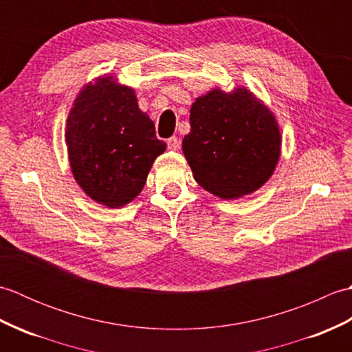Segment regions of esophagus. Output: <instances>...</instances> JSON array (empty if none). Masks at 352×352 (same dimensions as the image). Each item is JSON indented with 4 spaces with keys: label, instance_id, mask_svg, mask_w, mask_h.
Masks as SVG:
<instances>
[{
    "label": "esophagus",
    "instance_id": "34e87169",
    "mask_svg": "<svg viewBox=\"0 0 352 352\" xmlns=\"http://www.w3.org/2000/svg\"><path fill=\"white\" fill-rule=\"evenodd\" d=\"M166 144H168V149H170V151H177L178 148H180V139L178 138H175V136H172V138H169L168 140H166Z\"/></svg>",
    "mask_w": 352,
    "mask_h": 352
}]
</instances>
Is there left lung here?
I'll use <instances>...</instances> for the list:
<instances>
[{"label": "left lung", "mask_w": 352, "mask_h": 352, "mask_svg": "<svg viewBox=\"0 0 352 352\" xmlns=\"http://www.w3.org/2000/svg\"><path fill=\"white\" fill-rule=\"evenodd\" d=\"M280 145L275 118L251 92L243 87L233 94L214 89L192 104L183 153L199 186L233 199L267 182Z\"/></svg>", "instance_id": "1"}]
</instances>
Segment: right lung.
Wrapping results in <instances>:
<instances>
[{
    "mask_svg": "<svg viewBox=\"0 0 352 352\" xmlns=\"http://www.w3.org/2000/svg\"><path fill=\"white\" fill-rule=\"evenodd\" d=\"M72 174L89 197L110 208L136 198L166 149L131 87L104 77L77 96L66 124Z\"/></svg>",
    "mask_w": 352,
    "mask_h": 352,
    "instance_id": "obj_1",
    "label": "right lung"
}]
</instances>
